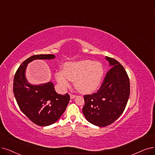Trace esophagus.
<instances>
[{
	"label": "esophagus",
	"mask_w": 155,
	"mask_h": 155,
	"mask_svg": "<svg viewBox=\"0 0 155 155\" xmlns=\"http://www.w3.org/2000/svg\"><path fill=\"white\" fill-rule=\"evenodd\" d=\"M76 97V95H72V94H70V98H71V99H72V98H75Z\"/></svg>",
	"instance_id": "1"
}]
</instances>
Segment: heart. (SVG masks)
Here are the masks:
<instances>
[{"instance_id": "b5f03b06", "label": "heart", "mask_w": 155, "mask_h": 155, "mask_svg": "<svg viewBox=\"0 0 155 155\" xmlns=\"http://www.w3.org/2000/svg\"><path fill=\"white\" fill-rule=\"evenodd\" d=\"M104 73L102 64L98 61L83 60L66 62L64 71L56 73V79L61 89L70 86V79L74 81V86L80 92L90 94L101 85Z\"/></svg>"}]
</instances>
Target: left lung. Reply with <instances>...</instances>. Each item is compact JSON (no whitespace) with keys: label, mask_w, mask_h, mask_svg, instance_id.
Wrapping results in <instances>:
<instances>
[{"label":"left lung","mask_w":155,"mask_h":155,"mask_svg":"<svg viewBox=\"0 0 155 155\" xmlns=\"http://www.w3.org/2000/svg\"><path fill=\"white\" fill-rule=\"evenodd\" d=\"M111 67L101 88L91 95H84L83 113L86 119L98 127H106L114 122L124 111L130 96L127 73L120 62L108 57Z\"/></svg>","instance_id":"left-lung-1"}]
</instances>
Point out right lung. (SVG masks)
<instances>
[{
	"mask_svg": "<svg viewBox=\"0 0 155 155\" xmlns=\"http://www.w3.org/2000/svg\"><path fill=\"white\" fill-rule=\"evenodd\" d=\"M54 54H38L29 57L20 65L14 77L13 93L22 113L35 124L45 127L53 124L63 114L70 96L55 91L51 82L39 85L30 84L25 77L28 64L34 60H50Z\"/></svg>",
	"mask_w": 155,
	"mask_h": 155,
	"instance_id": "1",
	"label": "right lung"
}]
</instances>
